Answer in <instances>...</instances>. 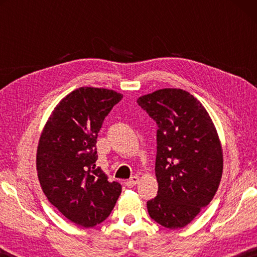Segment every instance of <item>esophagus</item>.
I'll return each mask as SVG.
<instances>
[{
  "instance_id": "34e87169",
  "label": "esophagus",
  "mask_w": 257,
  "mask_h": 257,
  "mask_svg": "<svg viewBox=\"0 0 257 257\" xmlns=\"http://www.w3.org/2000/svg\"><path fill=\"white\" fill-rule=\"evenodd\" d=\"M138 181H139V178L137 176H134V177L130 178L129 180L125 181L124 184H125V186L129 187V188H132V187H134L135 185L138 184Z\"/></svg>"
}]
</instances>
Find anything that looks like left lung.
Instances as JSON below:
<instances>
[{
  "label": "left lung",
  "mask_w": 257,
  "mask_h": 257,
  "mask_svg": "<svg viewBox=\"0 0 257 257\" xmlns=\"http://www.w3.org/2000/svg\"><path fill=\"white\" fill-rule=\"evenodd\" d=\"M156 124L155 176L159 190L147 202L150 216L182 228L208 205L220 185L223 158L205 108L182 89L164 88L137 99Z\"/></svg>",
  "instance_id": "8db88e82"
}]
</instances>
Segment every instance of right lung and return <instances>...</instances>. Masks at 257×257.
<instances>
[{
    "mask_svg": "<svg viewBox=\"0 0 257 257\" xmlns=\"http://www.w3.org/2000/svg\"><path fill=\"white\" fill-rule=\"evenodd\" d=\"M123 95L80 87L54 108L37 150V172L52 205L78 225L92 228L111 214L121 194L118 181L96 167L99 129Z\"/></svg>",
    "mask_w": 257,
    "mask_h": 257,
    "instance_id": "1",
    "label": "right lung"
}]
</instances>
